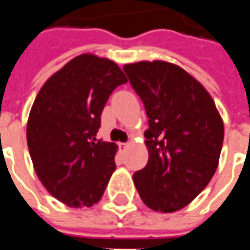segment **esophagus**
Listing matches in <instances>:
<instances>
[{"label":"esophagus","instance_id":"obj_1","mask_svg":"<svg viewBox=\"0 0 250 250\" xmlns=\"http://www.w3.org/2000/svg\"><path fill=\"white\" fill-rule=\"evenodd\" d=\"M120 146L123 147V148H127V147L130 146V142H125V143H122V145H120Z\"/></svg>","mask_w":250,"mask_h":250}]
</instances>
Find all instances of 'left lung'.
Returning a JSON list of instances; mask_svg holds the SVG:
<instances>
[{
    "instance_id": "8db88e82",
    "label": "left lung",
    "mask_w": 250,
    "mask_h": 250,
    "mask_svg": "<svg viewBox=\"0 0 250 250\" xmlns=\"http://www.w3.org/2000/svg\"><path fill=\"white\" fill-rule=\"evenodd\" d=\"M123 69L148 118V162L134 174V184L150 209L173 213L213 178L224 122L209 92L184 68L155 60L125 64Z\"/></svg>"
}]
</instances>
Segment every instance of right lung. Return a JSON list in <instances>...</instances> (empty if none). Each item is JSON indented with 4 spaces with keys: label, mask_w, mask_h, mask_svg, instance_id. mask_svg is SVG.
Segmentation results:
<instances>
[{
    "label": "right lung",
    "mask_w": 250,
    "mask_h": 250,
    "mask_svg": "<svg viewBox=\"0 0 250 250\" xmlns=\"http://www.w3.org/2000/svg\"><path fill=\"white\" fill-rule=\"evenodd\" d=\"M125 83L116 62L84 53L36 96L26 125L33 167L49 194L69 208L98 204L116 168L118 146L95 136L109 95Z\"/></svg>",
    "instance_id": "right-lung-1"
}]
</instances>
